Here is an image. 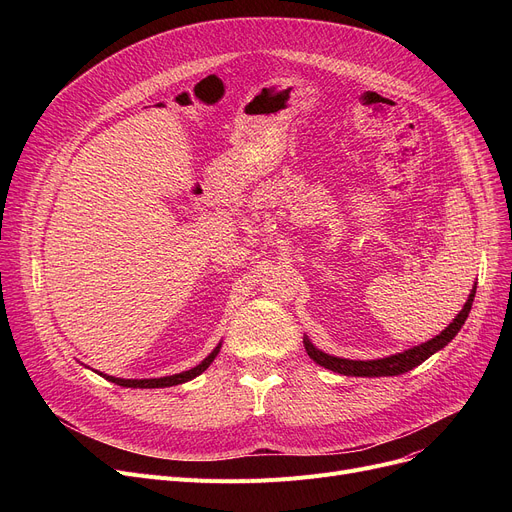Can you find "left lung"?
<instances>
[{"mask_svg": "<svg viewBox=\"0 0 512 512\" xmlns=\"http://www.w3.org/2000/svg\"><path fill=\"white\" fill-rule=\"evenodd\" d=\"M473 297H475V286H473V290L469 294V299H467L463 311L452 319V324L444 332H440V336L427 340L425 344H419V346L411 348V351L398 353V355H392V357H386V359H378V361H351V359H340V357H332V355L321 353L305 338L307 355L317 365L326 367V369H332V371L342 373V375H361V378H380V375H400V373L411 371L413 367L421 365L425 359L432 357L436 351H440V348H444L456 334H459V330L465 324V319L469 317V311H471V305H473Z\"/></svg>", "mask_w": 512, "mask_h": 512, "instance_id": "obj_1", "label": "left lung"}]
</instances>
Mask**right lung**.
<instances>
[{
	"label": "right lung",
	"mask_w": 512,
	"mask_h": 512,
	"mask_svg": "<svg viewBox=\"0 0 512 512\" xmlns=\"http://www.w3.org/2000/svg\"><path fill=\"white\" fill-rule=\"evenodd\" d=\"M218 353H220V346L215 348V351L201 365L188 369V371H182V373H176V375H168V378H157V380H120V378H112V375H103V373L101 375H103L105 380H110V382H114L118 386H124V388H168V386H178V384H184L188 380L197 378L199 373H203L211 365V361L215 359V355H218Z\"/></svg>",
	"instance_id": "right-lung-1"
}]
</instances>
